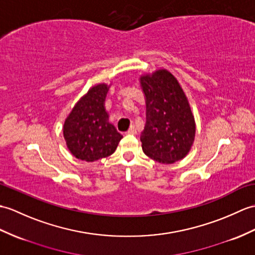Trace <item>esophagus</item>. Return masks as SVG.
Returning <instances> with one entry per match:
<instances>
[{
    "label": "esophagus",
    "instance_id": "obj_1",
    "mask_svg": "<svg viewBox=\"0 0 255 255\" xmlns=\"http://www.w3.org/2000/svg\"><path fill=\"white\" fill-rule=\"evenodd\" d=\"M127 133L128 134H135V133H137V130H135V128L133 126H131V127H130V129L128 130V131H127Z\"/></svg>",
    "mask_w": 255,
    "mask_h": 255
}]
</instances>
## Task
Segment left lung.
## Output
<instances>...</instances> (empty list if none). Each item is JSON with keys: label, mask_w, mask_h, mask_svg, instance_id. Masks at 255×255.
I'll return each mask as SVG.
<instances>
[{"label": "left lung", "mask_w": 255, "mask_h": 255, "mask_svg": "<svg viewBox=\"0 0 255 255\" xmlns=\"http://www.w3.org/2000/svg\"><path fill=\"white\" fill-rule=\"evenodd\" d=\"M146 122L140 140L145 155L163 164L180 161L190 151L195 122L178 80L166 69L140 77Z\"/></svg>", "instance_id": "left-lung-1"}]
</instances>
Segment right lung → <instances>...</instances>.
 <instances>
[{"label": "right lung", "instance_id": "right-lung-1", "mask_svg": "<svg viewBox=\"0 0 255 255\" xmlns=\"http://www.w3.org/2000/svg\"><path fill=\"white\" fill-rule=\"evenodd\" d=\"M109 86L92 87L70 112L63 132L72 154L86 162H94L115 152L123 135L109 122L104 102Z\"/></svg>", "mask_w": 255, "mask_h": 255}]
</instances>
